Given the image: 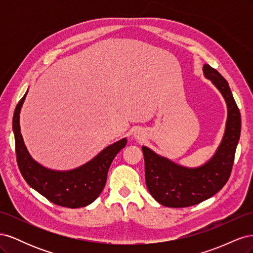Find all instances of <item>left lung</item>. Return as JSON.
Wrapping results in <instances>:
<instances>
[{"mask_svg": "<svg viewBox=\"0 0 253 253\" xmlns=\"http://www.w3.org/2000/svg\"><path fill=\"white\" fill-rule=\"evenodd\" d=\"M204 75L218 88L228 106L224 138L210 162L187 169L142 147L149 192L159 204L171 208H185L208 200L226 185L232 171L241 135V113L223 76L209 64L204 65Z\"/></svg>", "mask_w": 253, "mask_h": 253, "instance_id": "1", "label": "left lung"}]
</instances>
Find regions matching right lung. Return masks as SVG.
I'll use <instances>...</instances> for the list:
<instances>
[{
    "label": "right lung",
    "mask_w": 253,
    "mask_h": 253,
    "mask_svg": "<svg viewBox=\"0 0 253 253\" xmlns=\"http://www.w3.org/2000/svg\"><path fill=\"white\" fill-rule=\"evenodd\" d=\"M27 91L17 104L12 119L17 163L22 176L30 187L55 205L75 209L91 204L102 192L110 166L126 147V139L110 145L78 169L67 172L48 170L29 156L20 133V111Z\"/></svg>",
    "instance_id": "right-lung-1"
}]
</instances>
